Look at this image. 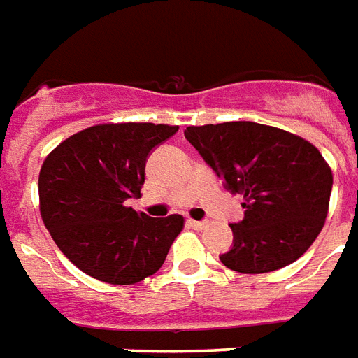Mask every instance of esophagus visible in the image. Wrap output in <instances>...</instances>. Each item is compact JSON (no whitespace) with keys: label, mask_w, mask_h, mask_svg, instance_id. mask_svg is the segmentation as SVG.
<instances>
[{"label":"esophagus","mask_w":358,"mask_h":358,"mask_svg":"<svg viewBox=\"0 0 358 358\" xmlns=\"http://www.w3.org/2000/svg\"><path fill=\"white\" fill-rule=\"evenodd\" d=\"M206 224H208L206 220H192V219L189 220V227L194 228V230H201V228L206 227Z\"/></svg>","instance_id":"34e87169"}]
</instances>
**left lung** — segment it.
I'll return each instance as SVG.
<instances>
[{
  "mask_svg": "<svg viewBox=\"0 0 358 358\" xmlns=\"http://www.w3.org/2000/svg\"><path fill=\"white\" fill-rule=\"evenodd\" d=\"M185 138L232 194L245 217L230 224L232 249L220 262L240 273L292 264L310 249L329 213L332 169L300 136L249 120L189 126Z\"/></svg>",
  "mask_w": 358,
  "mask_h": 358,
  "instance_id": "obj_1",
  "label": "left lung"
}]
</instances>
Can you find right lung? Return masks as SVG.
Masks as SVG:
<instances>
[{"mask_svg": "<svg viewBox=\"0 0 358 358\" xmlns=\"http://www.w3.org/2000/svg\"><path fill=\"white\" fill-rule=\"evenodd\" d=\"M179 126L98 124L62 141L39 171V209L60 251L80 271L134 285L160 270L185 219H152L126 206L139 198L145 164Z\"/></svg>", "mask_w": 358, "mask_h": 358, "instance_id": "right-lung-1", "label": "right lung"}]
</instances>
